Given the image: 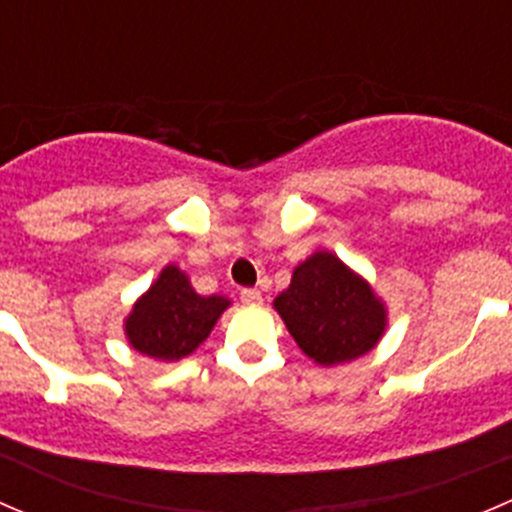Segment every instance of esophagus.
<instances>
[{"label":"esophagus","mask_w":512,"mask_h":512,"mask_svg":"<svg viewBox=\"0 0 512 512\" xmlns=\"http://www.w3.org/2000/svg\"><path fill=\"white\" fill-rule=\"evenodd\" d=\"M240 299L245 304H260L262 302V292H260V289H242Z\"/></svg>","instance_id":"34e87169"}]
</instances>
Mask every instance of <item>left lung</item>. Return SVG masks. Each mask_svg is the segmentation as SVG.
<instances>
[{
    "mask_svg": "<svg viewBox=\"0 0 512 512\" xmlns=\"http://www.w3.org/2000/svg\"><path fill=\"white\" fill-rule=\"evenodd\" d=\"M275 309L297 347L319 366H337L376 347L386 329V307L369 282L327 250L294 267Z\"/></svg>",
    "mask_w": 512,
    "mask_h": 512,
    "instance_id": "1",
    "label": "left lung"
}]
</instances>
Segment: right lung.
<instances>
[{"label": "right lung", "instance_id": "1", "mask_svg": "<svg viewBox=\"0 0 512 512\" xmlns=\"http://www.w3.org/2000/svg\"><path fill=\"white\" fill-rule=\"evenodd\" d=\"M227 307L230 299L220 294L203 297L183 270L168 265L133 304L123 327L136 352L160 361H178L208 339Z\"/></svg>", "mask_w": 512, "mask_h": 512}]
</instances>
